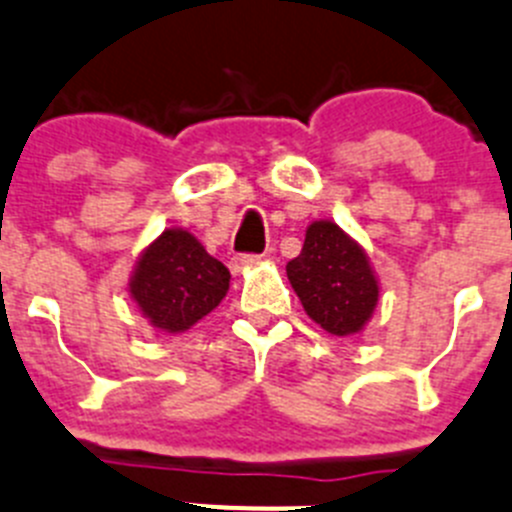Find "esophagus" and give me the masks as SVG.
Wrapping results in <instances>:
<instances>
[{
    "label": "esophagus",
    "mask_w": 512,
    "mask_h": 512,
    "mask_svg": "<svg viewBox=\"0 0 512 512\" xmlns=\"http://www.w3.org/2000/svg\"><path fill=\"white\" fill-rule=\"evenodd\" d=\"M260 260H262V255H237V257H232V272H234V275H240V272L255 267Z\"/></svg>",
    "instance_id": "esophagus-1"
}]
</instances>
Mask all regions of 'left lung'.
Here are the masks:
<instances>
[{"instance_id": "1", "label": "left lung", "mask_w": 512, "mask_h": 512, "mask_svg": "<svg viewBox=\"0 0 512 512\" xmlns=\"http://www.w3.org/2000/svg\"><path fill=\"white\" fill-rule=\"evenodd\" d=\"M285 270L305 313L331 336H356L371 321L379 303L376 272L364 247L331 219L305 229L303 250Z\"/></svg>"}]
</instances>
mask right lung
Returning <instances> with one entry per match:
<instances>
[{"label":"right lung","instance_id":"add662e5","mask_svg":"<svg viewBox=\"0 0 512 512\" xmlns=\"http://www.w3.org/2000/svg\"><path fill=\"white\" fill-rule=\"evenodd\" d=\"M229 290V270L186 229H164L138 257L128 293L164 333H184L212 313Z\"/></svg>","mask_w":512,"mask_h":512}]
</instances>
